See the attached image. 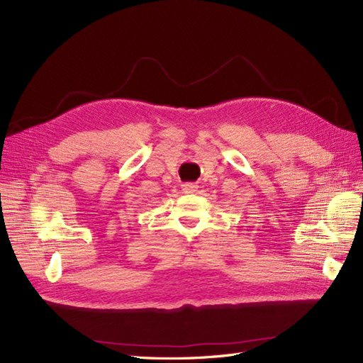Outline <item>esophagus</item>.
Segmentation results:
<instances>
[{"mask_svg": "<svg viewBox=\"0 0 363 363\" xmlns=\"http://www.w3.org/2000/svg\"><path fill=\"white\" fill-rule=\"evenodd\" d=\"M182 191L184 194H194L199 191V186H196L195 183H184V184H182Z\"/></svg>", "mask_w": 363, "mask_h": 363, "instance_id": "obj_1", "label": "esophagus"}]
</instances>
